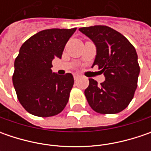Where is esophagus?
<instances>
[{
  "label": "esophagus",
  "mask_w": 151,
  "mask_h": 151,
  "mask_svg": "<svg viewBox=\"0 0 151 151\" xmlns=\"http://www.w3.org/2000/svg\"><path fill=\"white\" fill-rule=\"evenodd\" d=\"M79 77H80V76L77 75V74H75V75H74V79H75V81H77Z\"/></svg>",
  "instance_id": "obj_1"
}]
</instances>
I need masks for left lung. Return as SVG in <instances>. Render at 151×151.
Instances as JSON below:
<instances>
[{
    "label": "left lung",
    "instance_id": "left-lung-1",
    "mask_svg": "<svg viewBox=\"0 0 151 151\" xmlns=\"http://www.w3.org/2000/svg\"><path fill=\"white\" fill-rule=\"evenodd\" d=\"M96 47L92 66L98 65L105 81L89 79L85 96L96 113L113 114L123 111L132 101L137 88L139 65L134 47L123 34L107 26L81 27Z\"/></svg>",
    "mask_w": 151,
    "mask_h": 151
}]
</instances>
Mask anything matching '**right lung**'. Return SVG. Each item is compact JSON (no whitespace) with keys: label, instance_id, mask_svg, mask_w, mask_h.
Segmentation results:
<instances>
[{"label":"right lung","instance_id":"add662e5","mask_svg":"<svg viewBox=\"0 0 151 151\" xmlns=\"http://www.w3.org/2000/svg\"><path fill=\"white\" fill-rule=\"evenodd\" d=\"M76 27L40 31L22 45L14 63L12 82L18 101L27 112L52 117L63 111L69 101L74 78L70 73H52V60L60 58Z\"/></svg>","mask_w":151,"mask_h":151}]
</instances>
